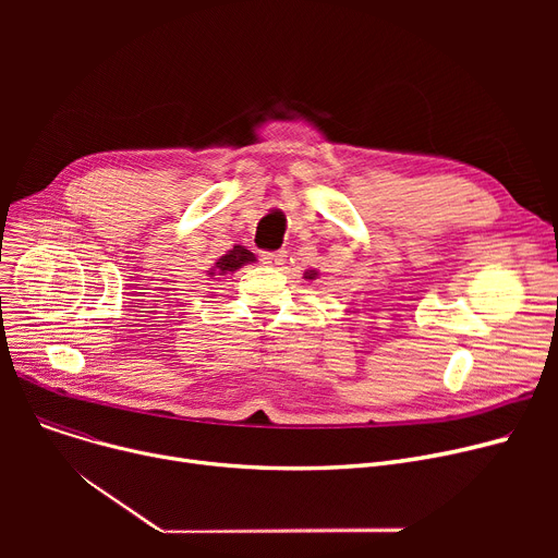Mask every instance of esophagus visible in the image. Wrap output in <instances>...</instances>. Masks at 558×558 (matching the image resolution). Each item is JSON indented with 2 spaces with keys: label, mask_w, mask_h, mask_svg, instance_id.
Returning <instances> with one entry per match:
<instances>
[{
  "label": "esophagus",
  "mask_w": 558,
  "mask_h": 558,
  "mask_svg": "<svg viewBox=\"0 0 558 558\" xmlns=\"http://www.w3.org/2000/svg\"><path fill=\"white\" fill-rule=\"evenodd\" d=\"M287 259V251H267L262 253V262L269 264V267H280V264H284Z\"/></svg>",
  "instance_id": "esophagus-1"
}]
</instances>
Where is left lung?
<instances>
[{
	"label": "left lung",
	"mask_w": 558,
	"mask_h": 558,
	"mask_svg": "<svg viewBox=\"0 0 558 558\" xmlns=\"http://www.w3.org/2000/svg\"><path fill=\"white\" fill-rule=\"evenodd\" d=\"M316 276H318V271H314V269H312V271H305V278H307V280H314Z\"/></svg>",
	"instance_id": "obj_1"
}]
</instances>
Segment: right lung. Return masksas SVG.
Listing matches in <instances>:
<instances>
[{
  "mask_svg": "<svg viewBox=\"0 0 558 558\" xmlns=\"http://www.w3.org/2000/svg\"><path fill=\"white\" fill-rule=\"evenodd\" d=\"M251 262H255V255L248 251V248H244V246H232L226 255H221L217 262H215V267L210 269V276H223V274H232V271H238V269H242L244 264H251Z\"/></svg>",
  "mask_w": 558,
  "mask_h": 558,
  "instance_id": "1",
  "label": "right lung"
}]
</instances>
